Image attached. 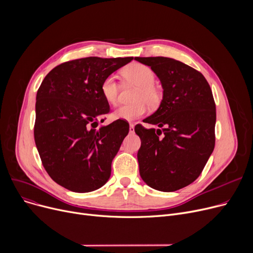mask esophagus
<instances>
[{"instance_id": "1", "label": "esophagus", "mask_w": 253, "mask_h": 253, "mask_svg": "<svg viewBox=\"0 0 253 253\" xmlns=\"http://www.w3.org/2000/svg\"><path fill=\"white\" fill-rule=\"evenodd\" d=\"M129 131L131 132V133H133V132H134V125L133 124L129 125Z\"/></svg>"}]
</instances>
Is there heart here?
<instances>
[{"label":"heart","instance_id":"heart-1","mask_svg":"<svg viewBox=\"0 0 253 253\" xmlns=\"http://www.w3.org/2000/svg\"><path fill=\"white\" fill-rule=\"evenodd\" d=\"M122 76L126 81L137 86L133 95L134 102L119 106L114 112L116 119L133 121L142 117L148 110V105L156 106L161 100V92L155 86L156 74L150 66L133 62L122 71ZM100 93L104 100L111 105L118 102L119 85L114 76H108L103 79L100 85Z\"/></svg>","mask_w":253,"mask_h":253}]
</instances>
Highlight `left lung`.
<instances>
[{"label":"left lung","mask_w":253,"mask_h":253,"mask_svg":"<svg viewBox=\"0 0 253 253\" xmlns=\"http://www.w3.org/2000/svg\"><path fill=\"white\" fill-rule=\"evenodd\" d=\"M134 59L151 66L163 87L160 106L144 120L159 129L134 128L141 140L139 173L151 188L174 192L199 177L213 152V95L204 76L188 64L162 56Z\"/></svg>","instance_id":"1"}]
</instances>
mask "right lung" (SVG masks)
I'll list each match as a JSON object with an SVG mask.
<instances>
[{
  "instance_id": "right-lung-1",
  "label": "right lung",
  "mask_w": 253,
  "mask_h": 253,
  "mask_svg": "<svg viewBox=\"0 0 253 253\" xmlns=\"http://www.w3.org/2000/svg\"><path fill=\"white\" fill-rule=\"evenodd\" d=\"M132 59H75L55 66L43 80L37 92L35 142L47 173L61 187L87 193L109 180L129 124L117 120L97 127L111 111L100 85Z\"/></svg>"
}]
</instances>
